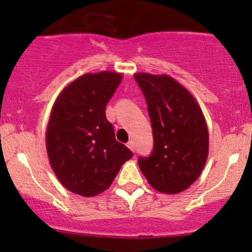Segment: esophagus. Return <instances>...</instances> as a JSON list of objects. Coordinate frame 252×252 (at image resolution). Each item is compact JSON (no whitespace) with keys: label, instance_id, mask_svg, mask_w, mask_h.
I'll return each mask as SVG.
<instances>
[{"label":"esophagus","instance_id":"1","mask_svg":"<svg viewBox=\"0 0 252 252\" xmlns=\"http://www.w3.org/2000/svg\"><path fill=\"white\" fill-rule=\"evenodd\" d=\"M126 146H128L129 149L131 150V151H134V150H135V149H134V142H133V141H128V144H126Z\"/></svg>","mask_w":252,"mask_h":252}]
</instances>
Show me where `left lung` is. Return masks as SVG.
I'll use <instances>...</instances> for the list:
<instances>
[{
  "label": "left lung",
  "instance_id": "obj_1",
  "mask_svg": "<svg viewBox=\"0 0 252 252\" xmlns=\"http://www.w3.org/2000/svg\"><path fill=\"white\" fill-rule=\"evenodd\" d=\"M154 131L151 156L139 167L149 184L163 194L187 190L208 156V128L201 107L187 88L167 74L135 73Z\"/></svg>",
  "mask_w": 252,
  "mask_h": 252
}]
</instances>
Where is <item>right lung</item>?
<instances>
[{
  "label": "right lung",
  "mask_w": 252,
  "mask_h": 252,
  "mask_svg": "<svg viewBox=\"0 0 252 252\" xmlns=\"http://www.w3.org/2000/svg\"><path fill=\"white\" fill-rule=\"evenodd\" d=\"M122 73H86L63 88L51 110L46 150L61 184L84 197L111 187L133 152L114 138L106 105L121 84Z\"/></svg>",
  "instance_id": "add662e5"
}]
</instances>
